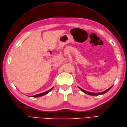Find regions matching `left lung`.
Listing matches in <instances>:
<instances>
[{
  "instance_id": "obj_1",
  "label": "left lung",
  "mask_w": 127,
  "mask_h": 127,
  "mask_svg": "<svg viewBox=\"0 0 127 127\" xmlns=\"http://www.w3.org/2000/svg\"><path fill=\"white\" fill-rule=\"evenodd\" d=\"M112 87H113V86H111V87L110 88H109L108 89L105 90V91H104V92H100V93H92V92H88V91H85V90H83L82 89L80 88V87H79V89H80L81 91H83V92L84 93H85V94H87L90 95H99L104 94L106 93L107 92H108V91L111 88H112Z\"/></svg>"
}]
</instances>
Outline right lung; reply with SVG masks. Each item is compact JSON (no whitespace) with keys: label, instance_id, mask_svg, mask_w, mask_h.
Masks as SVG:
<instances>
[{"label":"right lung","instance_id":"1","mask_svg":"<svg viewBox=\"0 0 127 127\" xmlns=\"http://www.w3.org/2000/svg\"><path fill=\"white\" fill-rule=\"evenodd\" d=\"M53 89V88H52L51 89H50L49 90H48V91H46V92H43V93H40V94H36V95H33V96H31V97H40V96H43V95H46V94H47V93H48L50 91H52V89Z\"/></svg>","mask_w":127,"mask_h":127}]
</instances>
